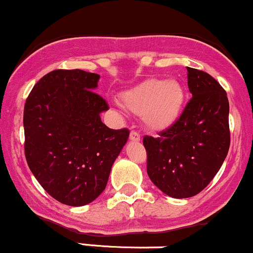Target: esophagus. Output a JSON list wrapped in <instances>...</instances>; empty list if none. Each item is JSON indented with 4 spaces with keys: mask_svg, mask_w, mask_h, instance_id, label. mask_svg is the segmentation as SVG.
Wrapping results in <instances>:
<instances>
[{
    "mask_svg": "<svg viewBox=\"0 0 253 253\" xmlns=\"http://www.w3.org/2000/svg\"><path fill=\"white\" fill-rule=\"evenodd\" d=\"M140 140H141L140 134H138L137 131H135V130H132V131L130 132V141H132V142H138Z\"/></svg>",
    "mask_w": 253,
    "mask_h": 253,
    "instance_id": "esophagus-1",
    "label": "esophagus"
}]
</instances>
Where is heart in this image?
Wrapping results in <instances>:
<instances>
[{
    "label": "heart",
    "instance_id": "b5f03b06",
    "mask_svg": "<svg viewBox=\"0 0 253 253\" xmlns=\"http://www.w3.org/2000/svg\"><path fill=\"white\" fill-rule=\"evenodd\" d=\"M186 91L177 81L152 78L122 94V105L141 116L151 130H164L172 126L183 107Z\"/></svg>",
    "mask_w": 253,
    "mask_h": 253
}]
</instances>
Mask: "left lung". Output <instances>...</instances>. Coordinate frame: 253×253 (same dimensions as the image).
<instances>
[{"instance_id":"1","label":"left lung","mask_w":253,"mask_h":253,"mask_svg":"<svg viewBox=\"0 0 253 253\" xmlns=\"http://www.w3.org/2000/svg\"><path fill=\"white\" fill-rule=\"evenodd\" d=\"M187 71L192 99L180 118L157 137H143L149 178L176 199L202 192L221 169L230 145L227 93L209 73Z\"/></svg>"}]
</instances>
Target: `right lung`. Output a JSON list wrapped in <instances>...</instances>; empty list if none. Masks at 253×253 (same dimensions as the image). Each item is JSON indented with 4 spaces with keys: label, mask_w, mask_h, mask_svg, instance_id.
I'll return each mask as SVG.
<instances>
[{
    "label": "right lung",
    "mask_w": 253,
    "mask_h": 253,
    "mask_svg": "<svg viewBox=\"0 0 253 253\" xmlns=\"http://www.w3.org/2000/svg\"><path fill=\"white\" fill-rule=\"evenodd\" d=\"M99 78L83 70H54L35 84L24 107L30 170L65 205H86L104 192L129 137L126 127L101 122L108 105L94 91Z\"/></svg>",
    "instance_id": "right-lung-1"
}]
</instances>
